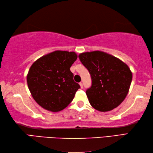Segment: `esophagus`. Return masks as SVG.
Wrapping results in <instances>:
<instances>
[{"mask_svg":"<svg viewBox=\"0 0 153 153\" xmlns=\"http://www.w3.org/2000/svg\"><path fill=\"white\" fill-rule=\"evenodd\" d=\"M79 85H80V87H81V88L82 89L83 86V83H82V82H80V83H79Z\"/></svg>","mask_w":153,"mask_h":153,"instance_id":"esophagus-1","label":"esophagus"}]
</instances>
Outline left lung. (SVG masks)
<instances>
[{"instance_id":"1","label":"left lung","mask_w":153,"mask_h":153,"mask_svg":"<svg viewBox=\"0 0 153 153\" xmlns=\"http://www.w3.org/2000/svg\"><path fill=\"white\" fill-rule=\"evenodd\" d=\"M79 58L91 76L92 85L86 91L89 103L100 112L116 108L125 99L132 80L128 65L103 51L85 52Z\"/></svg>"}]
</instances>
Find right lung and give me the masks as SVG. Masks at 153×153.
Instances as JSON below:
<instances>
[{
    "label": "right lung",
    "instance_id": "obj_1",
    "mask_svg": "<svg viewBox=\"0 0 153 153\" xmlns=\"http://www.w3.org/2000/svg\"><path fill=\"white\" fill-rule=\"evenodd\" d=\"M77 58L75 52L55 51L32 64L27 75L28 88L42 108L59 112L72 101L80 87L70 70Z\"/></svg>",
    "mask_w": 153,
    "mask_h": 153
}]
</instances>
